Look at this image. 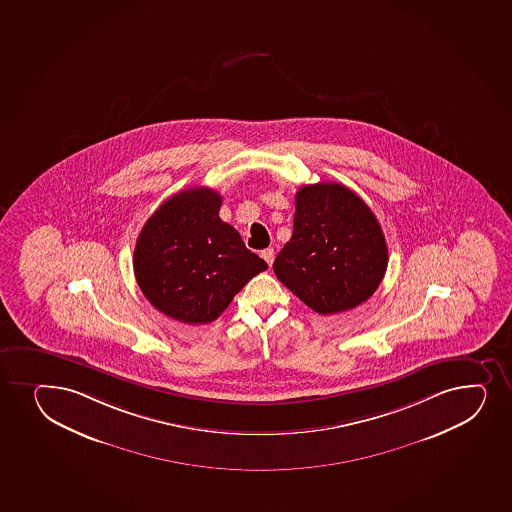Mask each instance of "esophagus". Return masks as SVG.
I'll use <instances>...</instances> for the list:
<instances>
[{
    "mask_svg": "<svg viewBox=\"0 0 512 512\" xmlns=\"http://www.w3.org/2000/svg\"><path fill=\"white\" fill-rule=\"evenodd\" d=\"M262 259H264L270 267L272 262H274V248H265V250H262Z\"/></svg>",
    "mask_w": 512,
    "mask_h": 512,
    "instance_id": "1",
    "label": "esophagus"
}]
</instances>
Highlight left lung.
Returning <instances> with one entry per match:
<instances>
[{
	"instance_id": "8db88e82",
	"label": "left lung",
	"mask_w": 512,
	"mask_h": 512,
	"mask_svg": "<svg viewBox=\"0 0 512 512\" xmlns=\"http://www.w3.org/2000/svg\"><path fill=\"white\" fill-rule=\"evenodd\" d=\"M293 236L274 260L277 279L320 315L351 310L385 277L388 247L378 219L340 184L303 185Z\"/></svg>"
}]
</instances>
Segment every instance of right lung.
Here are the masks:
<instances>
[{
  "label": "right lung",
  "instance_id": "right-lung-1",
  "mask_svg": "<svg viewBox=\"0 0 512 512\" xmlns=\"http://www.w3.org/2000/svg\"><path fill=\"white\" fill-rule=\"evenodd\" d=\"M221 202L213 189L182 190L139 233L133 260L138 286L156 310L178 322H214L267 269L240 233L221 221Z\"/></svg>",
  "mask_w": 512,
  "mask_h": 512
}]
</instances>
